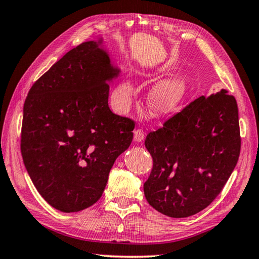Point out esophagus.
I'll return each mask as SVG.
<instances>
[{
	"label": "esophagus",
	"instance_id": "34e87169",
	"mask_svg": "<svg viewBox=\"0 0 259 259\" xmlns=\"http://www.w3.org/2000/svg\"><path fill=\"white\" fill-rule=\"evenodd\" d=\"M134 138H135V142L140 143L143 142L144 138H145V133L142 129H137L134 131Z\"/></svg>",
	"mask_w": 259,
	"mask_h": 259
}]
</instances>
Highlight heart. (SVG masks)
Here are the masks:
<instances>
[{
    "label": "heart",
    "mask_w": 259,
    "mask_h": 259,
    "mask_svg": "<svg viewBox=\"0 0 259 259\" xmlns=\"http://www.w3.org/2000/svg\"><path fill=\"white\" fill-rule=\"evenodd\" d=\"M187 91V83L182 76H174L162 81L153 88L150 95V106L155 114H166L175 111L182 103ZM134 95V87L124 81L115 90V99L120 106L128 104Z\"/></svg>",
    "instance_id": "1"
}]
</instances>
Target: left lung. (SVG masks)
<instances>
[{
    "mask_svg": "<svg viewBox=\"0 0 259 259\" xmlns=\"http://www.w3.org/2000/svg\"><path fill=\"white\" fill-rule=\"evenodd\" d=\"M153 168L147 202L172 218L198 213L217 198L238 163V104L223 89L201 96L146 136Z\"/></svg>",
    "mask_w": 259,
    "mask_h": 259,
    "instance_id": "obj_1",
    "label": "left lung"
}]
</instances>
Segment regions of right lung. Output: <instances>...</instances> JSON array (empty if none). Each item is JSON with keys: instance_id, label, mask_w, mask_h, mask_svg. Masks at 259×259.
Instances as JSON below:
<instances>
[{"instance_id": "obj_1", "label": "right lung", "mask_w": 259, "mask_h": 259, "mask_svg": "<svg viewBox=\"0 0 259 259\" xmlns=\"http://www.w3.org/2000/svg\"><path fill=\"white\" fill-rule=\"evenodd\" d=\"M119 69L95 41L83 42L35 81L24 104L20 151L30 179L51 207L77 212L97 202L135 121L108 107Z\"/></svg>"}]
</instances>
